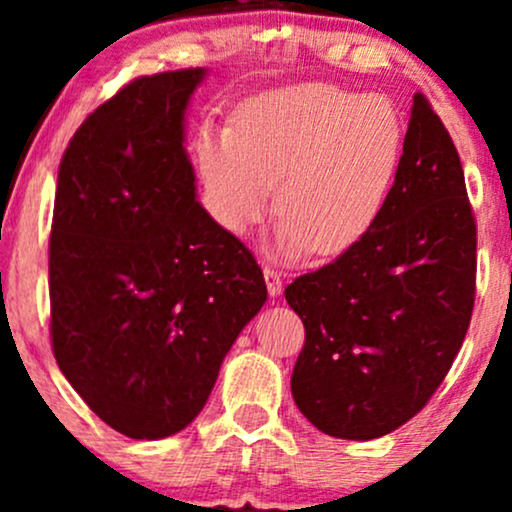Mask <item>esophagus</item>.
<instances>
[{"instance_id": "obj_1", "label": "esophagus", "mask_w": 512, "mask_h": 512, "mask_svg": "<svg viewBox=\"0 0 512 512\" xmlns=\"http://www.w3.org/2000/svg\"><path fill=\"white\" fill-rule=\"evenodd\" d=\"M264 281H267V291L269 296H279L281 293V286H284V281H281V274L276 272L274 267H264Z\"/></svg>"}]
</instances>
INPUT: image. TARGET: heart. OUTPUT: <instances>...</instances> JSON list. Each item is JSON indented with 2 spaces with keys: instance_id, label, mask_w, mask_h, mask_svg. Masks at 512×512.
Masks as SVG:
<instances>
[{
  "instance_id": "heart-1",
  "label": "heart",
  "mask_w": 512,
  "mask_h": 512,
  "mask_svg": "<svg viewBox=\"0 0 512 512\" xmlns=\"http://www.w3.org/2000/svg\"><path fill=\"white\" fill-rule=\"evenodd\" d=\"M402 149V117L387 98L305 84L252 98L236 127H204L197 163L221 231L245 236L269 214L276 185L281 250L334 257L383 214Z\"/></svg>"
}]
</instances>
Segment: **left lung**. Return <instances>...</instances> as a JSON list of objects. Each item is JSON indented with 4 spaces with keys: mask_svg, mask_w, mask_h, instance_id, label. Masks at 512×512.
<instances>
[{
    "mask_svg": "<svg viewBox=\"0 0 512 512\" xmlns=\"http://www.w3.org/2000/svg\"><path fill=\"white\" fill-rule=\"evenodd\" d=\"M477 291V221L460 156L424 93L395 185L354 248L286 286L305 327L291 392L322 433L370 440L407 424L443 383Z\"/></svg>",
    "mask_w": 512,
    "mask_h": 512,
    "instance_id": "obj_1",
    "label": "left lung"
}]
</instances>
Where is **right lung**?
<instances>
[{
  "label": "right lung",
  "instance_id": "obj_1",
  "mask_svg": "<svg viewBox=\"0 0 512 512\" xmlns=\"http://www.w3.org/2000/svg\"><path fill=\"white\" fill-rule=\"evenodd\" d=\"M204 69L139 76L76 129L57 173L50 342L88 409L173 436L267 301L252 252L197 202L185 110Z\"/></svg>",
  "mask_w": 512,
  "mask_h": 512
}]
</instances>
